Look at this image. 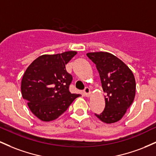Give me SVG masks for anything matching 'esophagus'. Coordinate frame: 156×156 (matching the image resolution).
I'll list each match as a JSON object with an SVG mask.
<instances>
[{"mask_svg":"<svg viewBox=\"0 0 156 156\" xmlns=\"http://www.w3.org/2000/svg\"><path fill=\"white\" fill-rule=\"evenodd\" d=\"M83 93L84 96L89 97V94H90V89H89V88H88V87H86V88L83 89Z\"/></svg>","mask_w":156,"mask_h":156,"instance_id":"obj_1","label":"esophagus"}]
</instances>
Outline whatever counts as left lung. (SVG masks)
Masks as SVG:
<instances>
[{
  "label": "left lung",
  "mask_w": 156,
  "mask_h": 156,
  "mask_svg": "<svg viewBox=\"0 0 156 156\" xmlns=\"http://www.w3.org/2000/svg\"><path fill=\"white\" fill-rule=\"evenodd\" d=\"M87 55L96 65L102 88L106 93L104 110L94 115L103 122H116L124 116L135 98L133 73L124 62L109 53H88Z\"/></svg>",
  "instance_id": "left-lung-1"
}]
</instances>
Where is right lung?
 Wrapping results in <instances>:
<instances>
[{"mask_svg":"<svg viewBox=\"0 0 156 156\" xmlns=\"http://www.w3.org/2000/svg\"><path fill=\"white\" fill-rule=\"evenodd\" d=\"M76 53L67 51L41 55L30 64L23 75L22 96L28 102L31 112L41 120L57 119L80 96L69 92L73 77L65 69V64Z\"/></svg>","mask_w":156,"mask_h":156,"instance_id":"1","label":"right lung"}]
</instances>
